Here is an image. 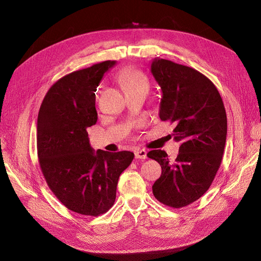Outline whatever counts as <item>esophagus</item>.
<instances>
[{
  "label": "esophagus",
  "instance_id": "1",
  "mask_svg": "<svg viewBox=\"0 0 261 261\" xmlns=\"http://www.w3.org/2000/svg\"><path fill=\"white\" fill-rule=\"evenodd\" d=\"M135 158L136 159H146L147 151L145 149H137L135 150Z\"/></svg>",
  "mask_w": 261,
  "mask_h": 261
}]
</instances>
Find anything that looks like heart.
Listing matches in <instances>:
<instances>
[{
    "instance_id": "obj_1",
    "label": "heart",
    "mask_w": 261,
    "mask_h": 261,
    "mask_svg": "<svg viewBox=\"0 0 261 261\" xmlns=\"http://www.w3.org/2000/svg\"><path fill=\"white\" fill-rule=\"evenodd\" d=\"M118 80L122 84L125 92L139 88H148V82L145 75L136 68L124 69L118 75Z\"/></svg>"
}]
</instances>
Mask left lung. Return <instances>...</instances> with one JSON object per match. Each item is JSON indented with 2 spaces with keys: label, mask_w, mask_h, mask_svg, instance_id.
Here are the masks:
<instances>
[{
  "label": "left lung",
  "mask_w": 261,
  "mask_h": 261,
  "mask_svg": "<svg viewBox=\"0 0 261 261\" xmlns=\"http://www.w3.org/2000/svg\"><path fill=\"white\" fill-rule=\"evenodd\" d=\"M150 69L162 90L159 116L175 125L172 135L180 144L173 163L164 150L147 153L162 169L152 193L165 206L181 208L199 199L215 179L226 140L225 109L217 87L198 70L159 58Z\"/></svg>",
  "instance_id": "8db88e82"
}]
</instances>
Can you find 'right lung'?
<instances>
[{
	"label": "right lung",
	"mask_w": 261,
	"mask_h": 261,
	"mask_svg": "<svg viewBox=\"0 0 261 261\" xmlns=\"http://www.w3.org/2000/svg\"><path fill=\"white\" fill-rule=\"evenodd\" d=\"M115 61L62 77L46 92L38 114L37 149L46 184L64 206L97 217L113 206L130 151L93 152L87 128L97 123L96 90Z\"/></svg>",
	"instance_id": "1"
}]
</instances>
